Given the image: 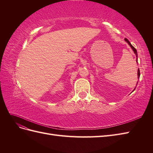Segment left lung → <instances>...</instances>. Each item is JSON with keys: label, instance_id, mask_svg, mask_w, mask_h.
<instances>
[{"label": "left lung", "instance_id": "1", "mask_svg": "<svg viewBox=\"0 0 153 153\" xmlns=\"http://www.w3.org/2000/svg\"><path fill=\"white\" fill-rule=\"evenodd\" d=\"M124 40L126 41V42H127V43L129 44V46H130L131 48H132V50H133L134 53H135V55H136V57L137 58L138 55H137V50H136L135 48H134V47H133V46L131 45V43H130V42H129V41H128V39H126V38H124ZM140 70H139V69H138V78H139V77H140Z\"/></svg>", "mask_w": 153, "mask_h": 153}]
</instances>
